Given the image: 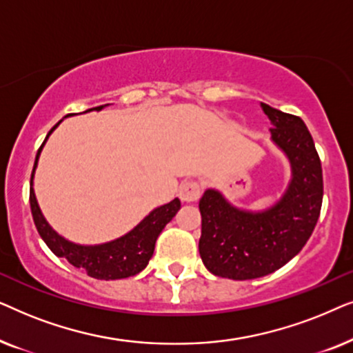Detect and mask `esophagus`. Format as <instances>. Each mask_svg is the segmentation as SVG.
<instances>
[{
  "mask_svg": "<svg viewBox=\"0 0 353 353\" xmlns=\"http://www.w3.org/2000/svg\"><path fill=\"white\" fill-rule=\"evenodd\" d=\"M202 186L197 181H186L180 186L178 196L183 202H194L201 197Z\"/></svg>",
  "mask_w": 353,
  "mask_h": 353,
  "instance_id": "obj_1",
  "label": "esophagus"
}]
</instances>
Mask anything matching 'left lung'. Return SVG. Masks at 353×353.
I'll list each match as a JSON object with an SVG mask.
<instances>
[{
    "label": "left lung",
    "instance_id": "left-lung-1",
    "mask_svg": "<svg viewBox=\"0 0 353 353\" xmlns=\"http://www.w3.org/2000/svg\"><path fill=\"white\" fill-rule=\"evenodd\" d=\"M272 141L291 162L292 178L276 204L262 212L241 210L215 190L199 201V254L215 276L254 279L276 272L301 252L320 216L323 170L303 120L262 103Z\"/></svg>",
    "mask_w": 353,
    "mask_h": 353
}]
</instances>
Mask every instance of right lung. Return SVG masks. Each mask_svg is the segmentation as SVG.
<instances>
[{
    "label": "right lung",
    "mask_w": 353,
    "mask_h": 353,
    "mask_svg": "<svg viewBox=\"0 0 353 353\" xmlns=\"http://www.w3.org/2000/svg\"><path fill=\"white\" fill-rule=\"evenodd\" d=\"M104 105H98V108L88 109L85 110V112H90V110H101ZM61 122L62 120H59V122L50 130L45 141H43L40 149H38L35 165H33L30 178V209L38 233H40L48 248L52 250V254L57 255V257L67 259V262L72 263L77 268H83L91 278L105 279V281H109V279H122L134 276V274H138L141 270L146 268L149 259H151L154 254V245H156L159 234H161V231L163 228H165L168 221L176 215V212L180 210L181 202L180 199H173L165 205L157 207V209H154L141 223L134 226L130 233L115 241H110V243L98 245H80L64 239L48 225V221L41 214L40 207H38L35 191H33V173H35L38 157H40L41 149L45 146L46 139L50 138L52 130H54Z\"/></svg>",
    "instance_id": "right-lung-1"
}]
</instances>
